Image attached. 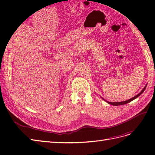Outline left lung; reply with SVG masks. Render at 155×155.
I'll use <instances>...</instances> for the list:
<instances>
[{
  "label": "left lung",
  "mask_w": 155,
  "mask_h": 155,
  "mask_svg": "<svg viewBox=\"0 0 155 155\" xmlns=\"http://www.w3.org/2000/svg\"><path fill=\"white\" fill-rule=\"evenodd\" d=\"M146 87H147V85L145 86V87L143 88V90H142L141 92H140L138 94H137V96L133 97H132V98H130V99H129V100H126V101H121V102H110V101H107V102L108 103V104H109L110 105H114V106L121 105H124V104H128V103L130 102L131 101L134 100V99H136V98H137L139 96L141 95L142 94L143 92V91H145V88H146Z\"/></svg>",
  "instance_id": "1"
}]
</instances>
